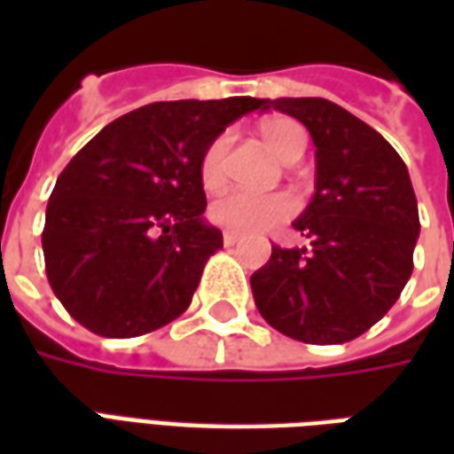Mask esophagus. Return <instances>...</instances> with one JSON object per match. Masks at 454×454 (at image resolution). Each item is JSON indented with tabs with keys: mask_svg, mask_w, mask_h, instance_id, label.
Instances as JSON below:
<instances>
[{
	"mask_svg": "<svg viewBox=\"0 0 454 454\" xmlns=\"http://www.w3.org/2000/svg\"><path fill=\"white\" fill-rule=\"evenodd\" d=\"M238 240H240V236H238V233H231V231H226V233H223V246L226 247L236 246Z\"/></svg>",
	"mask_w": 454,
	"mask_h": 454,
	"instance_id": "1",
	"label": "esophagus"
}]
</instances>
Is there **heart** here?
<instances>
[{"label": "heart", "instance_id": "heart-1", "mask_svg": "<svg viewBox=\"0 0 454 454\" xmlns=\"http://www.w3.org/2000/svg\"><path fill=\"white\" fill-rule=\"evenodd\" d=\"M260 136L267 143V148L275 153L282 162H296L306 150V130L301 123L286 119V116H275L267 119L260 126ZM228 136L221 133L211 140L199 162V179L207 189H218L226 182V153ZM296 201L286 192H272V194H253L243 189H233L223 197H218L208 207V218L216 226L226 228L231 233H243V236H255L265 233L270 228L285 223L294 216Z\"/></svg>", "mask_w": 454, "mask_h": 454}]
</instances>
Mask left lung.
Here are the masks:
<instances>
[{
    "label": "left lung",
    "instance_id": "left-lung-1",
    "mask_svg": "<svg viewBox=\"0 0 454 454\" xmlns=\"http://www.w3.org/2000/svg\"><path fill=\"white\" fill-rule=\"evenodd\" d=\"M260 106L309 129L316 194L294 221L309 246H272L250 277L257 311L294 340H355L396 304L413 272L420 221L409 169L384 136L328 99L282 97Z\"/></svg>",
    "mask_w": 454,
    "mask_h": 454
}]
</instances>
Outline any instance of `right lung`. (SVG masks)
Returning <instances> with one entry per match:
<instances>
[{"mask_svg":"<svg viewBox=\"0 0 454 454\" xmlns=\"http://www.w3.org/2000/svg\"><path fill=\"white\" fill-rule=\"evenodd\" d=\"M262 99L155 102L104 126L55 182L45 208V275L77 324L136 338L187 311L223 247L204 221L199 162Z\"/></svg>","mask_w":454,"mask_h":454,"instance_id":"obj_1","label":"right lung"}]
</instances>
